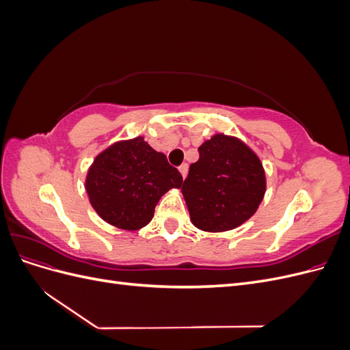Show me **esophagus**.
<instances>
[{
  "label": "esophagus",
  "instance_id": "obj_1",
  "mask_svg": "<svg viewBox=\"0 0 350 350\" xmlns=\"http://www.w3.org/2000/svg\"><path fill=\"white\" fill-rule=\"evenodd\" d=\"M179 172H181L183 178L185 179V176H187V174H188V165H187V163H184V165L179 166Z\"/></svg>",
  "mask_w": 350,
  "mask_h": 350
}]
</instances>
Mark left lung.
Segmentation results:
<instances>
[{
    "label": "left lung",
    "mask_w": 350,
    "mask_h": 350,
    "mask_svg": "<svg viewBox=\"0 0 350 350\" xmlns=\"http://www.w3.org/2000/svg\"><path fill=\"white\" fill-rule=\"evenodd\" d=\"M198 153L181 188L193 225L206 232H225L245 224L266 193L260 157L226 134H215L198 147Z\"/></svg>",
    "instance_id": "obj_1"
}]
</instances>
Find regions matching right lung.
I'll return each instance as SVG.
<instances>
[{
	"label": "right lung",
	"instance_id": "add662e5",
	"mask_svg": "<svg viewBox=\"0 0 350 350\" xmlns=\"http://www.w3.org/2000/svg\"><path fill=\"white\" fill-rule=\"evenodd\" d=\"M183 176L143 137L111 144L100 152L86 176V191L94 211L107 224L139 230L153 219L154 207Z\"/></svg>",
	"mask_w": 350,
	"mask_h": 350
}]
</instances>
